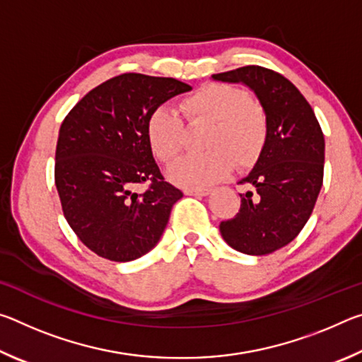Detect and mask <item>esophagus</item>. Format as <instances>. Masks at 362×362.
I'll use <instances>...</instances> for the list:
<instances>
[{
	"label": "esophagus",
	"mask_w": 362,
	"mask_h": 362,
	"mask_svg": "<svg viewBox=\"0 0 362 362\" xmlns=\"http://www.w3.org/2000/svg\"><path fill=\"white\" fill-rule=\"evenodd\" d=\"M188 196H207L211 193L209 188H185L183 189Z\"/></svg>",
	"instance_id": "1"
}]
</instances>
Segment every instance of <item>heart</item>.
Instances as JSON below:
<instances>
[{"instance_id": "heart-1", "label": "heart", "mask_w": 362, "mask_h": 362, "mask_svg": "<svg viewBox=\"0 0 362 362\" xmlns=\"http://www.w3.org/2000/svg\"><path fill=\"white\" fill-rule=\"evenodd\" d=\"M192 126L211 124L203 146L206 153L192 155L170 169L177 185L203 188L238 169L250 168L262 156L268 140V116L247 90L225 83H211L182 102ZM146 139L159 161L174 164L187 144V127L179 112L168 105L155 108L146 122Z\"/></svg>"}]
</instances>
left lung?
<instances>
[{"label": "left lung", "instance_id": "left-lung-1", "mask_svg": "<svg viewBox=\"0 0 362 362\" xmlns=\"http://www.w3.org/2000/svg\"><path fill=\"white\" fill-rule=\"evenodd\" d=\"M212 79L241 83L268 116V140L240 183V212L220 223L225 243L238 252L267 255L296 240L313 212L324 174V136L313 108L289 79L259 65L217 73Z\"/></svg>", "mask_w": 362, "mask_h": 362}]
</instances>
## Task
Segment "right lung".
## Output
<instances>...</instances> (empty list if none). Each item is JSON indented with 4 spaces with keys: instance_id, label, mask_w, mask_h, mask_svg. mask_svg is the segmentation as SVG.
<instances>
[{
    "instance_id": "add662e5",
    "label": "right lung",
    "mask_w": 362,
    "mask_h": 362,
    "mask_svg": "<svg viewBox=\"0 0 362 362\" xmlns=\"http://www.w3.org/2000/svg\"><path fill=\"white\" fill-rule=\"evenodd\" d=\"M192 86L124 73L97 86L66 115L56 150V187L66 222L86 247L131 262L156 246L183 193L164 180L146 139L151 112ZM148 181L139 195L137 182Z\"/></svg>"
}]
</instances>
